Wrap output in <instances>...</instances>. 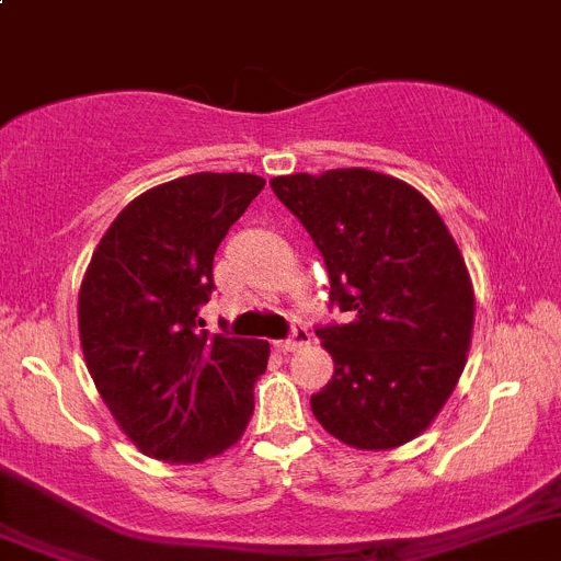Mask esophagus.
Here are the masks:
<instances>
[{
    "mask_svg": "<svg viewBox=\"0 0 561 561\" xmlns=\"http://www.w3.org/2000/svg\"><path fill=\"white\" fill-rule=\"evenodd\" d=\"M308 344H311V333H308L306 328H297L291 339L277 341L275 350H277V352H297V350H302V346H308Z\"/></svg>",
    "mask_w": 561,
    "mask_h": 561,
    "instance_id": "1",
    "label": "esophagus"
}]
</instances>
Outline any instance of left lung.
Segmentation results:
<instances>
[{
    "label": "left lung",
    "mask_w": 561,
    "mask_h": 561,
    "mask_svg": "<svg viewBox=\"0 0 561 561\" xmlns=\"http://www.w3.org/2000/svg\"><path fill=\"white\" fill-rule=\"evenodd\" d=\"M324 255L346 324L319 328L333 377L311 397L352 449L386 451L430 430L466 369L473 284L455 237L408 181L366 168L270 181Z\"/></svg>",
    "instance_id": "8db88e82"
}]
</instances>
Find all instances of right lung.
<instances>
[{"label": "right lung", "instance_id": "1", "mask_svg": "<svg viewBox=\"0 0 561 561\" xmlns=\"http://www.w3.org/2000/svg\"><path fill=\"white\" fill-rule=\"evenodd\" d=\"M266 181L192 173L137 195L112 220L79 286L84 364L146 457L190 466L231 449L253 415L270 344L204 330L211 264Z\"/></svg>", "mask_w": 561, "mask_h": 561}]
</instances>
